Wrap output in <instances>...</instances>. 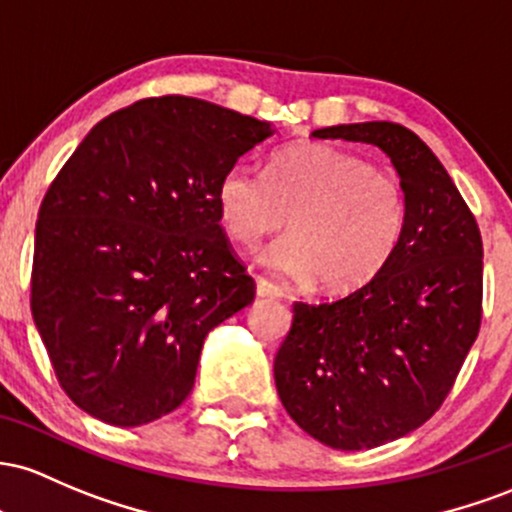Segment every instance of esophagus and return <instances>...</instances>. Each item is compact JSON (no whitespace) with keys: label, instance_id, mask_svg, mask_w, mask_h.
<instances>
[{"label":"esophagus","instance_id":"34e87169","mask_svg":"<svg viewBox=\"0 0 512 512\" xmlns=\"http://www.w3.org/2000/svg\"><path fill=\"white\" fill-rule=\"evenodd\" d=\"M256 295L258 297H283V290L278 285H273L271 280L256 275Z\"/></svg>","mask_w":512,"mask_h":512}]
</instances>
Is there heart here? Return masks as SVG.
<instances>
[{
  "mask_svg": "<svg viewBox=\"0 0 512 512\" xmlns=\"http://www.w3.org/2000/svg\"><path fill=\"white\" fill-rule=\"evenodd\" d=\"M217 212L239 244L283 227L261 263L321 290L370 283L394 256L406 225V195L396 176L343 149L300 142L275 152L266 176L234 164L217 183Z\"/></svg>",
  "mask_w": 512,
  "mask_h": 512,
  "instance_id": "obj_1",
  "label": "heart"
}]
</instances>
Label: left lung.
<instances>
[{
  "mask_svg": "<svg viewBox=\"0 0 512 512\" xmlns=\"http://www.w3.org/2000/svg\"><path fill=\"white\" fill-rule=\"evenodd\" d=\"M321 140L380 147L406 195L387 266L336 302H295L273 375L285 411L333 450H370L428 421L481 326L484 246L440 159L404 125H331Z\"/></svg>",
  "mask_w": 512,
  "mask_h": 512,
  "instance_id": "left-lung-1",
  "label": "left lung"
}]
</instances>
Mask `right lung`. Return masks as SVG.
<instances>
[{"label":"right lung","mask_w":512,"mask_h":512,"mask_svg":"<svg viewBox=\"0 0 512 512\" xmlns=\"http://www.w3.org/2000/svg\"><path fill=\"white\" fill-rule=\"evenodd\" d=\"M275 132L191 96L91 128L45 193L31 312L67 396L145 426L186 401L205 336L254 302L217 212L222 174Z\"/></svg>","instance_id":"obj_1"}]
</instances>
